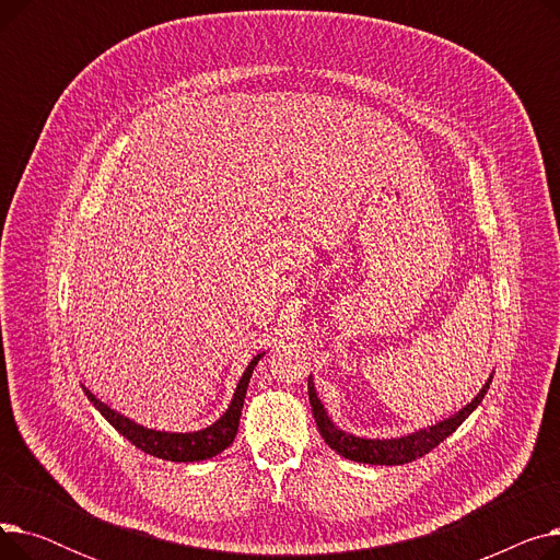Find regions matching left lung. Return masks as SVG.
I'll return each instance as SVG.
<instances>
[{
  "instance_id": "obj_1",
  "label": "left lung",
  "mask_w": 560,
  "mask_h": 560,
  "mask_svg": "<svg viewBox=\"0 0 560 560\" xmlns=\"http://www.w3.org/2000/svg\"><path fill=\"white\" fill-rule=\"evenodd\" d=\"M492 381V376H490ZM490 381L481 388V393L472 399V404H467L463 410H458L456 416L447 418L445 422H440L435 427L416 431L410 435H401L395 440H368V438H357L351 433L340 431L327 416L325 406L319 404L313 381L308 378V399H311V408H313V418L317 424L319 435L325 438V443L338 452L340 456L349 458V460H359V463H370V465H404L416 458H422L424 454H429L431 450H435L445 438H450L472 410L481 404V399L486 397Z\"/></svg>"
}]
</instances>
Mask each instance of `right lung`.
I'll return each instance as SVG.
<instances>
[{
	"mask_svg": "<svg viewBox=\"0 0 560 560\" xmlns=\"http://www.w3.org/2000/svg\"><path fill=\"white\" fill-rule=\"evenodd\" d=\"M260 357L262 354L254 357V361L247 365L238 388H235V395L231 399V406H229L226 413L215 424L206 427L201 431H192V433H167V431L144 429V427L131 422L129 418L115 413L113 408L102 404L91 390H85V395H88V399L93 401V406L100 410V413L108 420V424L120 431L131 445H136L144 454H152L156 458L174 460V463L206 460V458H213L220 452H224L233 443L235 433H238L241 410H243V404H245L247 386H249L254 365L260 361Z\"/></svg>",
	"mask_w": 560,
	"mask_h": 560,
	"instance_id": "right-lung-1",
	"label": "right lung"
}]
</instances>
